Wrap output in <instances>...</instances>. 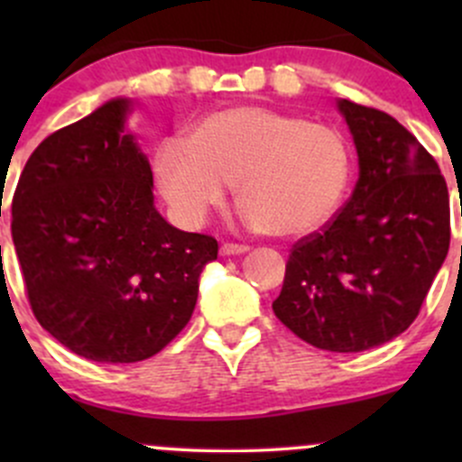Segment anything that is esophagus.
<instances>
[{
    "label": "esophagus",
    "mask_w": 462,
    "mask_h": 462,
    "mask_svg": "<svg viewBox=\"0 0 462 462\" xmlns=\"http://www.w3.org/2000/svg\"><path fill=\"white\" fill-rule=\"evenodd\" d=\"M248 245H244V244H232V241H227V244H223L221 245V254L223 257H232V254H244V253H248Z\"/></svg>",
    "instance_id": "1"
}]
</instances>
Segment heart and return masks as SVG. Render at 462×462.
I'll return each mask as SVG.
<instances>
[{
  "instance_id": "heart-1",
  "label": "heart",
  "mask_w": 462,
  "mask_h": 462,
  "mask_svg": "<svg viewBox=\"0 0 462 462\" xmlns=\"http://www.w3.org/2000/svg\"><path fill=\"white\" fill-rule=\"evenodd\" d=\"M351 170V144L339 129L253 105L199 120L185 144L162 143L153 158L158 189L183 223H203L223 201V185H232L248 221L277 239L328 223Z\"/></svg>"
}]
</instances>
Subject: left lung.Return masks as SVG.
Masks as SVG:
<instances>
[{
  "instance_id": "left-lung-1",
  "label": "left lung",
  "mask_w": 462,
  "mask_h": 462,
  "mask_svg": "<svg viewBox=\"0 0 462 462\" xmlns=\"http://www.w3.org/2000/svg\"><path fill=\"white\" fill-rule=\"evenodd\" d=\"M339 111L360 179L348 203L291 248L273 310L304 342L357 353L398 337L420 313L449 250V192L398 120L351 100H339Z\"/></svg>"
}]
</instances>
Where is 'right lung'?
Listing matches in <instances>:
<instances>
[{
    "label": "right lung",
    "mask_w": 462,
    "mask_h": 462,
    "mask_svg": "<svg viewBox=\"0 0 462 462\" xmlns=\"http://www.w3.org/2000/svg\"><path fill=\"white\" fill-rule=\"evenodd\" d=\"M111 100L37 144L17 180L11 230L35 319L93 362L156 356L185 328L214 236L153 208L144 153Z\"/></svg>",
    "instance_id": "1"
}]
</instances>
